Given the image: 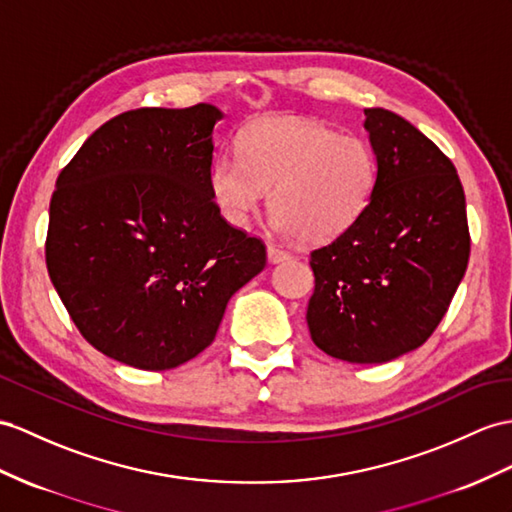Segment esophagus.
I'll return each mask as SVG.
<instances>
[{"mask_svg": "<svg viewBox=\"0 0 512 512\" xmlns=\"http://www.w3.org/2000/svg\"><path fill=\"white\" fill-rule=\"evenodd\" d=\"M289 258H291V254L286 252V249H280L276 245H267V260L271 265L282 263V260H289Z\"/></svg>", "mask_w": 512, "mask_h": 512, "instance_id": "1", "label": "esophagus"}]
</instances>
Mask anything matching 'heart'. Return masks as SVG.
I'll list each match as a JSON object with an SVG mask.
<instances>
[{
	"instance_id": "obj_1",
	"label": "heart",
	"mask_w": 512,
	"mask_h": 512,
	"mask_svg": "<svg viewBox=\"0 0 512 512\" xmlns=\"http://www.w3.org/2000/svg\"><path fill=\"white\" fill-rule=\"evenodd\" d=\"M208 182L232 226H247L269 191V210L282 232L326 243L365 215L378 186V158L363 136L271 117L243 130L239 158H217Z\"/></svg>"
}]
</instances>
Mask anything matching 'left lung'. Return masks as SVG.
Returning a JSON list of instances; mask_svg holds the SVG:
<instances>
[{"mask_svg":"<svg viewBox=\"0 0 512 512\" xmlns=\"http://www.w3.org/2000/svg\"><path fill=\"white\" fill-rule=\"evenodd\" d=\"M365 117L376 193L350 230L310 252L306 321L328 356L373 365L428 341L465 276L471 241L452 160L391 110Z\"/></svg>","mask_w":512,"mask_h":512,"instance_id":"left-lung-1","label":"left lung"}]
</instances>
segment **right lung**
Masks as SVG:
<instances>
[{
	"label": "right lung",
	"mask_w": 512,
	"mask_h": 512,
	"mask_svg": "<svg viewBox=\"0 0 512 512\" xmlns=\"http://www.w3.org/2000/svg\"><path fill=\"white\" fill-rule=\"evenodd\" d=\"M213 104L139 108L106 121L60 171L47 271L95 350L173 369L215 341L230 297L265 269L263 241L210 195Z\"/></svg>",
	"instance_id": "1"
}]
</instances>
